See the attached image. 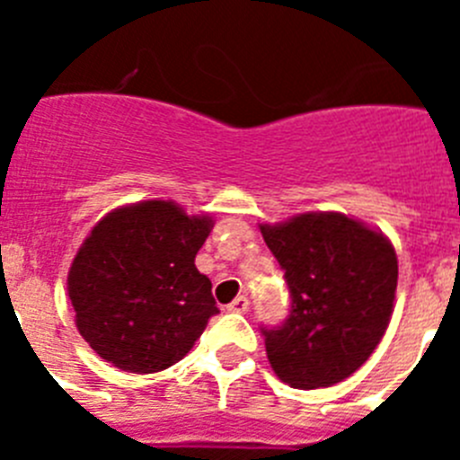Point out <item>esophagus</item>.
I'll use <instances>...</instances> for the list:
<instances>
[{
	"label": "esophagus",
	"instance_id": "esophagus-1",
	"mask_svg": "<svg viewBox=\"0 0 460 460\" xmlns=\"http://www.w3.org/2000/svg\"><path fill=\"white\" fill-rule=\"evenodd\" d=\"M249 306H251V302H249V296H237V299H234L233 304H227V311L230 313H246L249 311Z\"/></svg>",
	"mask_w": 460,
	"mask_h": 460
}]
</instances>
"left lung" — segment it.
I'll list each match as a JSON object with an SVG mask.
<instances>
[{
    "label": "left lung",
    "instance_id": "1",
    "mask_svg": "<svg viewBox=\"0 0 460 460\" xmlns=\"http://www.w3.org/2000/svg\"><path fill=\"white\" fill-rule=\"evenodd\" d=\"M260 233L292 296L286 323L262 329L274 373L295 389L350 377L392 320L398 283L392 242L341 211H308L265 223Z\"/></svg>",
    "mask_w": 460,
    "mask_h": 460
}]
</instances>
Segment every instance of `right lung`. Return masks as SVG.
I'll list each match as a JSON object with an SVG mask.
<instances>
[{"label": "right lung", "instance_id": "add662e5", "mask_svg": "<svg viewBox=\"0 0 460 460\" xmlns=\"http://www.w3.org/2000/svg\"><path fill=\"white\" fill-rule=\"evenodd\" d=\"M211 217L172 200L105 214L68 270L75 327L101 359L126 373H158L184 359L218 308L195 267Z\"/></svg>", "mask_w": 460, "mask_h": 460}]
</instances>
